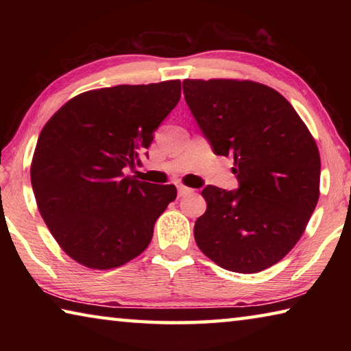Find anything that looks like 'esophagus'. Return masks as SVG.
Here are the masks:
<instances>
[{
    "label": "esophagus",
    "instance_id": "esophagus-1",
    "mask_svg": "<svg viewBox=\"0 0 351 351\" xmlns=\"http://www.w3.org/2000/svg\"><path fill=\"white\" fill-rule=\"evenodd\" d=\"M190 193H193V189L186 187V186H178V195H180V197H186V195H190Z\"/></svg>",
    "mask_w": 351,
    "mask_h": 351
}]
</instances>
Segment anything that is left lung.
<instances>
[{
	"mask_svg": "<svg viewBox=\"0 0 351 351\" xmlns=\"http://www.w3.org/2000/svg\"><path fill=\"white\" fill-rule=\"evenodd\" d=\"M184 97L213 153L232 156L239 190L207 186L193 235L221 268L255 274L287 255L319 199L316 141L287 99L252 80L186 79Z\"/></svg>",
	"mask_w": 351,
	"mask_h": 351,
	"instance_id": "1",
	"label": "left lung"
}]
</instances>
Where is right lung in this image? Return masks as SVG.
<instances>
[{"label":"right lung","mask_w":351,"mask_h":351,"mask_svg":"<svg viewBox=\"0 0 351 351\" xmlns=\"http://www.w3.org/2000/svg\"><path fill=\"white\" fill-rule=\"evenodd\" d=\"M181 97V82L117 85L82 93L38 136L31 182L47 229L71 258L111 269L145 251L159 215L176 198L123 175Z\"/></svg>","instance_id":"1"}]
</instances>
